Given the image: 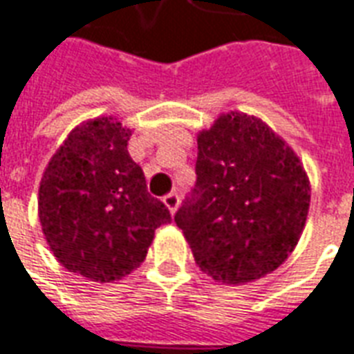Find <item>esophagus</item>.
Wrapping results in <instances>:
<instances>
[{
	"instance_id": "34e87169",
	"label": "esophagus",
	"mask_w": 354,
	"mask_h": 354,
	"mask_svg": "<svg viewBox=\"0 0 354 354\" xmlns=\"http://www.w3.org/2000/svg\"><path fill=\"white\" fill-rule=\"evenodd\" d=\"M163 202H165V206L171 209V213L176 212L178 204H180V196H178L176 191H172V193H169V195L163 196Z\"/></svg>"
}]
</instances>
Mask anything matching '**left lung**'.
Here are the masks:
<instances>
[{"label":"left lung","mask_w":354,"mask_h":354,"mask_svg":"<svg viewBox=\"0 0 354 354\" xmlns=\"http://www.w3.org/2000/svg\"><path fill=\"white\" fill-rule=\"evenodd\" d=\"M196 182L174 215L204 273L243 284L295 249L310 206L306 172L260 118L232 113L198 135Z\"/></svg>","instance_id":"8db88e82"}]
</instances>
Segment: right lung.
Instances as JSON below:
<instances>
[{"label": "right lung", "mask_w": 354, "mask_h": 354, "mask_svg": "<svg viewBox=\"0 0 354 354\" xmlns=\"http://www.w3.org/2000/svg\"><path fill=\"white\" fill-rule=\"evenodd\" d=\"M129 135L107 117L81 124L40 182L39 217L53 256L94 282L122 279L141 266L156 228L172 221L129 158Z\"/></svg>", "instance_id": "right-lung-1"}]
</instances>
